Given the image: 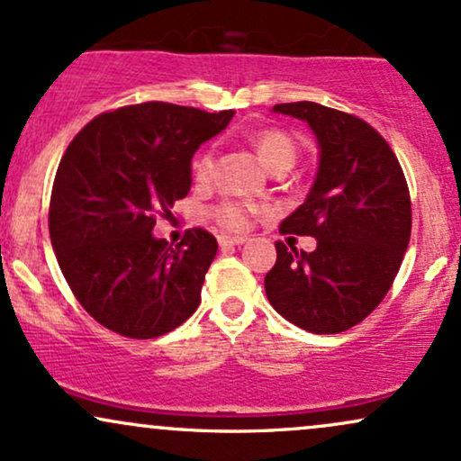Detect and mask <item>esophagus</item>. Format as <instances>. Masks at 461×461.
<instances>
[{
	"mask_svg": "<svg viewBox=\"0 0 461 461\" xmlns=\"http://www.w3.org/2000/svg\"><path fill=\"white\" fill-rule=\"evenodd\" d=\"M247 238L245 236H219V245L221 247H236V245H245Z\"/></svg>",
	"mask_w": 461,
	"mask_h": 461,
	"instance_id": "esophagus-1",
	"label": "esophagus"
}]
</instances>
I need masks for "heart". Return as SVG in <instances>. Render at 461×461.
I'll use <instances>...</instances> for the list:
<instances>
[{
  "label": "heart",
  "mask_w": 461,
  "mask_h": 461,
  "mask_svg": "<svg viewBox=\"0 0 461 461\" xmlns=\"http://www.w3.org/2000/svg\"><path fill=\"white\" fill-rule=\"evenodd\" d=\"M253 145L260 153L262 162L267 164L271 171L279 167H293L297 160V142L290 139L282 130H262L253 136ZM214 171V149L208 147L199 153L193 160V176L197 182H208ZM253 212L251 205L238 203V201H221L210 210V216L219 223L223 230L242 231L249 227V214Z\"/></svg>",
  "instance_id": "1"
}]
</instances>
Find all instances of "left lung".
Returning <instances> with one entry per match:
<instances>
[{"instance_id":"obj_1","label":"left lung","mask_w":461,"mask_h":461,"mask_svg":"<svg viewBox=\"0 0 461 461\" xmlns=\"http://www.w3.org/2000/svg\"><path fill=\"white\" fill-rule=\"evenodd\" d=\"M273 110L310 125L321 160L308 199L279 225L282 234L316 238V249L275 242L267 297L301 330L347 331L382 303L403 262L411 231L403 168L384 136L356 114L314 102Z\"/></svg>"}]
</instances>
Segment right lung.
<instances>
[{"mask_svg":"<svg viewBox=\"0 0 461 461\" xmlns=\"http://www.w3.org/2000/svg\"><path fill=\"white\" fill-rule=\"evenodd\" d=\"M234 113L147 102L95 116L58 164L50 238L82 308L105 330L147 340L199 308L216 238L193 227L176 249L153 238L190 190V160Z\"/></svg>","mask_w":461,"mask_h":461,"instance_id":"1","label":"right lung"}]
</instances>
